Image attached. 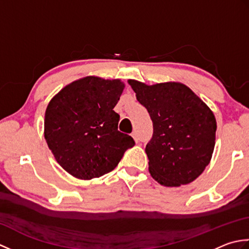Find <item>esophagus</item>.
<instances>
[{"label":"esophagus","mask_w":249,"mask_h":249,"mask_svg":"<svg viewBox=\"0 0 249 249\" xmlns=\"http://www.w3.org/2000/svg\"><path fill=\"white\" fill-rule=\"evenodd\" d=\"M131 136H133V138L135 139L136 142L139 141V136H138V133H137V131H133V133H131Z\"/></svg>","instance_id":"esophagus-1"}]
</instances>
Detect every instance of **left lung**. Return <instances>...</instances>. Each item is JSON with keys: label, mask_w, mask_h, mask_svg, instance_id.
<instances>
[{"label": "left lung", "mask_w": 249, "mask_h": 249, "mask_svg": "<svg viewBox=\"0 0 249 249\" xmlns=\"http://www.w3.org/2000/svg\"><path fill=\"white\" fill-rule=\"evenodd\" d=\"M128 83L153 122L145 146L152 178L167 187L192 183L212 158L217 128L213 111L181 82Z\"/></svg>", "instance_id": "1"}]
</instances>
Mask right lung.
I'll use <instances>...</instances> for the list:
<instances>
[{"mask_svg":"<svg viewBox=\"0 0 249 249\" xmlns=\"http://www.w3.org/2000/svg\"><path fill=\"white\" fill-rule=\"evenodd\" d=\"M124 82L87 76L54 95L45 113V139L55 160L72 177L92 179L112 171L135 145L118 130Z\"/></svg>","mask_w":249,"mask_h":249,"instance_id":"right-lung-1","label":"right lung"}]
</instances>
